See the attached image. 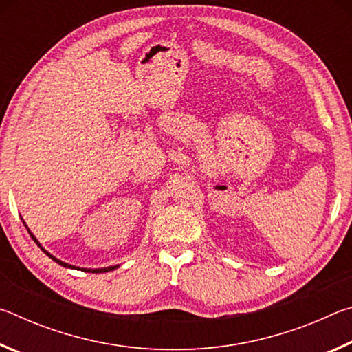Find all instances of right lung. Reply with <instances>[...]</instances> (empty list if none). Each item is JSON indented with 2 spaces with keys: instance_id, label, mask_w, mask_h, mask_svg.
Instances as JSON below:
<instances>
[{
  "instance_id": "add662e5",
  "label": "right lung",
  "mask_w": 352,
  "mask_h": 352,
  "mask_svg": "<svg viewBox=\"0 0 352 352\" xmlns=\"http://www.w3.org/2000/svg\"><path fill=\"white\" fill-rule=\"evenodd\" d=\"M29 231V230H28ZM29 234H31V237H32V239H34V242H37V245L41 248V245H40V243H38V241L37 239H35V237H34V234L31 233V231H29ZM41 250H43V252L47 254V256H50V258L52 259V261H56L57 262V264H60V265H63V267H68V269H77V267H74V265H69V264H67V262H62L60 259H57V258H54V256H52V254H50V253H47L46 252V250L45 248H41ZM118 267L119 265H113V267H105V269H83V270H85V272H88V273H105V272H109V270H115V269H118Z\"/></svg>"
}]
</instances>
